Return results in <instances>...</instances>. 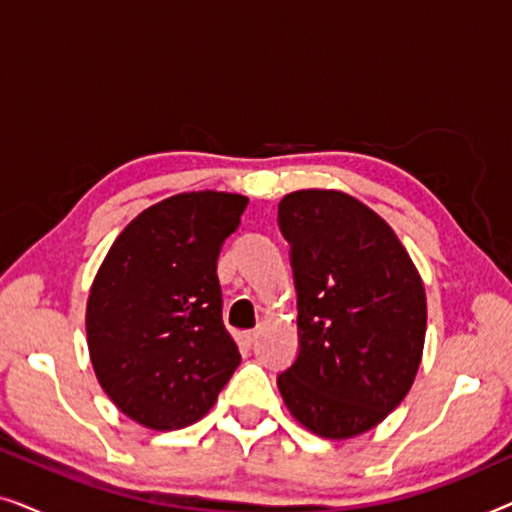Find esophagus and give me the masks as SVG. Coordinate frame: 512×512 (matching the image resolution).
Here are the masks:
<instances>
[{
  "label": "esophagus",
  "mask_w": 512,
  "mask_h": 512,
  "mask_svg": "<svg viewBox=\"0 0 512 512\" xmlns=\"http://www.w3.org/2000/svg\"><path fill=\"white\" fill-rule=\"evenodd\" d=\"M237 340H240V345L251 347L258 340V331H244V333L237 335Z\"/></svg>",
  "instance_id": "34e87169"
}]
</instances>
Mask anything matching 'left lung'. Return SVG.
Here are the masks:
<instances>
[{
  "mask_svg": "<svg viewBox=\"0 0 512 512\" xmlns=\"http://www.w3.org/2000/svg\"><path fill=\"white\" fill-rule=\"evenodd\" d=\"M277 221L298 293V356L277 387L317 436H359L415 382L426 335L422 277L389 223L347 193H289Z\"/></svg>",
  "mask_w": 512,
  "mask_h": 512,
  "instance_id": "8db88e82",
  "label": "left lung"
}]
</instances>
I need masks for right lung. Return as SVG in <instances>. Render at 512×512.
I'll return each instance as SVG.
<instances>
[{"mask_svg": "<svg viewBox=\"0 0 512 512\" xmlns=\"http://www.w3.org/2000/svg\"><path fill=\"white\" fill-rule=\"evenodd\" d=\"M247 202L216 191L172 195L130 221L97 270L86 310L90 361L116 408L142 426L198 422L240 366L216 261Z\"/></svg>", "mask_w": 512, "mask_h": 512, "instance_id": "right-lung-1", "label": "right lung"}]
</instances>
